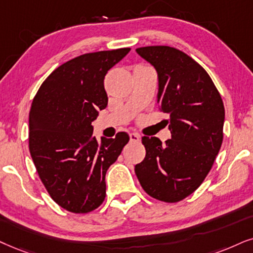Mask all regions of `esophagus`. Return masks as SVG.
<instances>
[{"instance_id": "esophagus-1", "label": "esophagus", "mask_w": 253, "mask_h": 253, "mask_svg": "<svg viewBox=\"0 0 253 253\" xmlns=\"http://www.w3.org/2000/svg\"><path fill=\"white\" fill-rule=\"evenodd\" d=\"M129 139L132 142H140V140H141V136L139 135V134L136 133H130L129 134Z\"/></svg>"}]
</instances>
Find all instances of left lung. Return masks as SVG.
Here are the masks:
<instances>
[{"label":"left lung","mask_w":253,"mask_h":253,"mask_svg":"<svg viewBox=\"0 0 253 253\" xmlns=\"http://www.w3.org/2000/svg\"><path fill=\"white\" fill-rule=\"evenodd\" d=\"M158 71L159 110L168 114L171 139L143 136L146 156L135 166L149 196L167 203L183 200L202 184L223 142L224 105L197 62L171 46L137 47Z\"/></svg>","instance_id":"obj_1"}]
</instances>
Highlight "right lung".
I'll list each match as a JSON object with an SVG mask.
<instances>
[{
	"instance_id": "add662e5",
	"label": "right lung",
	"mask_w": 253,
	"mask_h": 253,
	"mask_svg": "<svg viewBox=\"0 0 253 253\" xmlns=\"http://www.w3.org/2000/svg\"><path fill=\"white\" fill-rule=\"evenodd\" d=\"M129 47L85 53L62 64L35 95L29 113V150L55 202L75 213L97 209L106 196L105 175L129 141L93 134L92 121L107 106L104 79Z\"/></svg>"
}]
</instances>
